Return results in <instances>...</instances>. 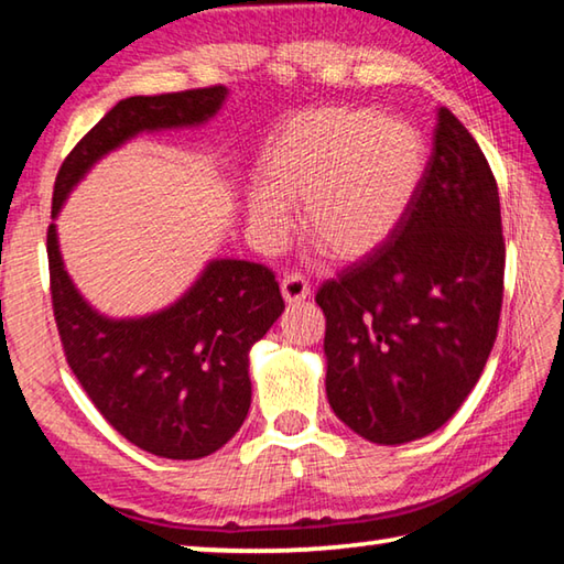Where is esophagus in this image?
<instances>
[{
  "mask_svg": "<svg viewBox=\"0 0 564 564\" xmlns=\"http://www.w3.org/2000/svg\"><path fill=\"white\" fill-rule=\"evenodd\" d=\"M281 293H283V301L289 305H295L305 301L311 295V283L303 279L301 273H289L281 279Z\"/></svg>",
  "mask_w": 564,
  "mask_h": 564,
  "instance_id": "1",
  "label": "esophagus"
}]
</instances>
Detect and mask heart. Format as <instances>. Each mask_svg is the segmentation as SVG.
<instances>
[{
    "label": "heart",
    "mask_w": 564,
    "mask_h": 564,
    "mask_svg": "<svg viewBox=\"0 0 564 564\" xmlns=\"http://www.w3.org/2000/svg\"><path fill=\"white\" fill-rule=\"evenodd\" d=\"M425 169L415 127L366 107L295 113L265 154V181L248 188L251 228L265 241L291 226L303 204V236L336 263L373 256L403 221Z\"/></svg>",
    "instance_id": "b5f03b06"
}]
</instances>
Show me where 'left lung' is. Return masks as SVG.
<instances>
[{
  "label": "left lung",
  "instance_id": "left-lung-1",
  "mask_svg": "<svg viewBox=\"0 0 564 564\" xmlns=\"http://www.w3.org/2000/svg\"><path fill=\"white\" fill-rule=\"evenodd\" d=\"M505 238L498 181L455 113L386 246L326 281L328 403L352 433L400 445L445 425L498 338Z\"/></svg>",
  "mask_w": 564,
  "mask_h": 564
}]
</instances>
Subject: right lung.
Returning <instances> with one entry per match:
<instances>
[{"label":"right lung","instance_id":"obj_1","mask_svg":"<svg viewBox=\"0 0 564 564\" xmlns=\"http://www.w3.org/2000/svg\"><path fill=\"white\" fill-rule=\"evenodd\" d=\"M224 99L221 84L121 99L64 159L54 181L52 216L59 214L76 181L111 149L139 131L204 123ZM46 256L66 362L113 431L171 460H196L231 441L251 408L248 350L285 308L269 265L212 261L171 308L111 321L74 289L54 224L46 231Z\"/></svg>","mask_w":564,"mask_h":564}]
</instances>
